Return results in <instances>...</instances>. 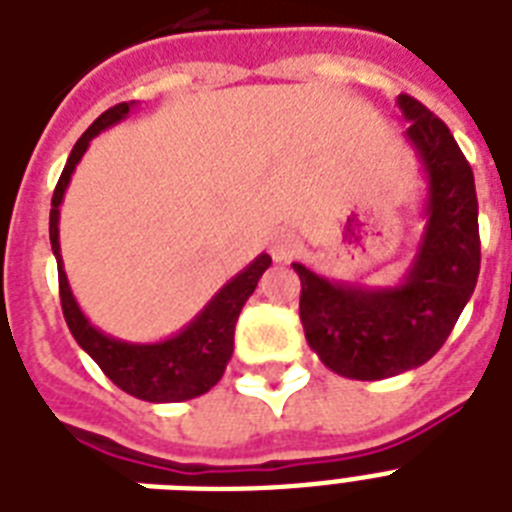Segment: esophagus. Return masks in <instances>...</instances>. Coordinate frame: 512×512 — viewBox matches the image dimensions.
Returning <instances> with one entry per match:
<instances>
[{"label":"esophagus","instance_id":"esophagus-1","mask_svg":"<svg viewBox=\"0 0 512 512\" xmlns=\"http://www.w3.org/2000/svg\"><path fill=\"white\" fill-rule=\"evenodd\" d=\"M297 252H300V241H297L295 233L281 231L271 239V255L276 263H289V260H295Z\"/></svg>","mask_w":512,"mask_h":512}]
</instances>
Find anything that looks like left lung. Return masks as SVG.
I'll use <instances>...</instances> for the list:
<instances>
[{"instance_id":"left-lung-1","label":"left lung","mask_w":512,"mask_h":512,"mask_svg":"<svg viewBox=\"0 0 512 512\" xmlns=\"http://www.w3.org/2000/svg\"><path fill=\"white\" fill-rule=\"evenodd\" d=\"M406 138L428 175V225L406 279L366 289L329 281L303 263L300 321L324 366L350 380H382L436 356L468 305L481 271L473 170L457 140L420 100L398 95Z\"/></svg>"}]
</instances>
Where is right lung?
<instances>
[{"mask_svg": "<svg viewBox=\"0 0 512 512\" xmlns=\"http://www.w3.org/2000/svg\"><path fill=\"white\" fill-rule=\"evenodd\" d=\"M135 103H119V106L108 108L87 127L82 138L76 140L74 151L68 156L63 175H60L55 193H52V209H50V244L58 260V287H60V305H63V316L71 329L74 340L82 345L95 364L103 369L108 380L114 382L116 388L124 393L140 398V401H151V404H175V401H188L209 388H215L225 372V364L231 361L233 353V332H236V321L255 292L257 281L271 265V257L260 255L252 263L233 276L220 292L207 303V308L196 316V319L177 332L175 337L162 342H151V345H138V342L114 340V337L103 335L95 329L90 321L84 319L79 311L71 287H68L66 271H63V260H60V241H58V217H60V201L68 188V180L74 175L76 164L84 156L90 140L108 130L111 124L122 122L124 116L130 114Z\"/></svg>", "mask_w": 512, "mask_h": 512, "instance_id": "right-lung-1", "label": "right lung"}]
</instances>
